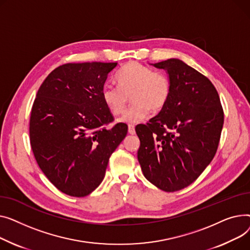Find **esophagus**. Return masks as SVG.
Here are the masks:
<instances>
[{
    "label": "esophagus",
    "mask_w": 250,
    "mask_h": 250,
    "mask_svg": "<svg viewBox=\"0 0 250 250\" xmlns=\"http://www.w3.org/2000/svg\"><path fill=\"white\" fill-rule=\"evenodd\" d=\"M128 132H129V133H130L131 135H134V134H135V126L130 124V125L128 126Z\"/></svg>",
    "instance_id": "1"
}]
</instances>
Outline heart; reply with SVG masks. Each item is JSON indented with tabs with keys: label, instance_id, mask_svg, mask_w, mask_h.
I'll list each match as a JSON object with an SVG mask.
<instances>
[{
	"label": "heart",
	"instance_id": "1",
	"mask_svg": "<svg viewBox=\"0 0 250 250\" xmlns=\"http://www.w3.org/2000/svg\"><path fill=\"white\" fill-rule=\"evenodd\" d=\"M118 86L106 84L102 99L113 115L124 112L129 97L134 103L121 118L122 122L137 124L147 118L150 110L157 113L169 100L171 84L163 71L153 70L139 62L127 63L116 76Z\"/></svg>",
	"mask_w": 250,
	"mask_h": 250
}]
</instances>
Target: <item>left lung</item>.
Here are the masks:
<instances>
[{"instance_id": "left-lung-1", "label": "left lung", "mask_w": 250, "mask_h": 250, "mask_svg": "<svg viewBox=\"0 0 250 250\" xmlns=\"http://www.w3.org/2000/svg\"><path fill=\"white\" fill-rule=\"evenodd\" d=\"M167 70L171 91L167 106L135 128L144 177L165 192L194 183L214 158L224 112L211 81L175 58L153 64Z\"/></svg>"}]
</instances>
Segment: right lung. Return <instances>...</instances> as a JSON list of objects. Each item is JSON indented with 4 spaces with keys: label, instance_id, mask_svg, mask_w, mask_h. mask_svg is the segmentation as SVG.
Instances as JSON below:
<instances>
[{
    "label": "right lung",
    "instance_id": "obj_1",
    "mask_svg": "<svg viewBox=\"0 0 250 250\" xmlns=\"http://www.w3.org/2000/svg\"><path fill=\"white\" fill-rule=\"evenodd\" d=\"M116 62L65 63L37 92L29 121L30 144L50 183L71 197H84L105 177L111 154L128 127L114 122L102 89Z\"/></svg>",
    "mask_w": 250,
    "mask_h": 250
}]
</instances>
